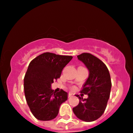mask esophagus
I'll return each instance as SVG.
<instances>
[{"instance_id":"esophagus-1","label":"esophagus","mask_w":133,"mask_h":133,"mask_svg":"<svg viewBox=\"0 0 133 133\" xmlns=\"http://www.w3.org/2000/svg\"><path fill=\"white\" fill-rule=\"evenodd\" d=\"M73 96V94H72V93H68V97H71V96Z\"/></svg>"}]
</instances>
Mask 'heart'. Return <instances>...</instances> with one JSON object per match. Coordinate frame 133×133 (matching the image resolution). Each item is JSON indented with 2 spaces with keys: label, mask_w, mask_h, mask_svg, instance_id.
Returning <instances> with one entry per match:
<instances>
[{
  "label": "heart",
  "mask_w": 133,
  "mask_h": 133,
  "mask_svg": "<svg viewBox=\"0 0 133 133\" xmlns=\"http://www.w3.org/2000/svg\"><path fill=\"white\" fill-rule=\"evenodd\" d=\"M72 89H75L74 87H72Z\"/></svg>",
  "instance_id": "b5f03b06"
}]
</instances>
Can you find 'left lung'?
<instances>
[{
  "mask_svg": "<svg viewBox=\"0 0 133 133\" xmlns=\"http://www.w3.org/2000/svg\"><path fill=\"white\" fill-rule=\"evenodd\" d=\"M77 58L85 64L90 72L80 91L88 97L83 99L76 95L79 103L72 110L78 118L93 122L101 117L106 108L112 87L110 74L105 64L90 53H82Z\"/></svg>",
  "mask_w": 133,
  "mask_h": 133,
  "instance_id": "8db88e82",
  "label": "left lung"
}]
</instances>
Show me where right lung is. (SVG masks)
<instances>
[{
    "label": "right lung",
    "instance_id": "1",
    "mask_svg": "<svg viewBox=\"0 0 133 133\" xmlns=\"http://www.w3.org/2000/svg\"><path fill=\"white\" fill-rule=\"evenodd\" d=\"M73 57L46 52L32 60L24 78V95L33 115L49 121L58 115L59 109L68 99V93L51 90V84L61 76L63 68Z\"/></svg>",
    "mask_w": 133,
    "mask_h": 133
}]
</instances>
